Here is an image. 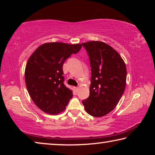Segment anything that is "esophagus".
Segmentation results:
<instances>
[{
  "instance_id": "34e87169",
  "label": "esophagus",
  "mask_w": 155,
  "mask_h": 155,
  "mask_svg": "<svg viewBox=\"0 0 155 155\" xmlns=\"http://www.w3.org/2000/svg\"><path fill=\"white\" fill-rule=\"evenodd\" d=\"M78 87H74V90H75V91H78Z\"/></svg>"
}]
</instances>
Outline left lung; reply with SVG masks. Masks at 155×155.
<instances>
[{
  "label": "left lung",
  "instance_id": "left-lung-1",
  "mask_svg": "<svg viewBox=\"0 0 155 155\" xmlns=\"http://www.w3.org/2000/svg\"><path fill=\"white\" fill-rule=\"evenodd\" d=\"M91 67L90 96L83 100L86 112L94 117H103L111 112L124 93L127 68L120 54L101 41L83 43Z\"/></svg>",
  "mask_w": 155,
  "mask_h": 155
}]
</instances>
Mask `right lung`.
Instances as JSON below:
<instances>
[{"instance_id":"right-lung-1","label":"right lung","mask_w":155,"mask_h":155,"mask_svg":"<svg viewBox=\"0 0 155 155\" xmlns=\"http://www.w3.org/2000/svg\"><path fill=\"white\" fill-rule=\"evenodd\" d=\"M81 47V44L47 42L28 58L25 72L26 86L32 101L42 111L59 114L72 98V91L64 84L63 65Z\"/></svg>"}]
</instances>
